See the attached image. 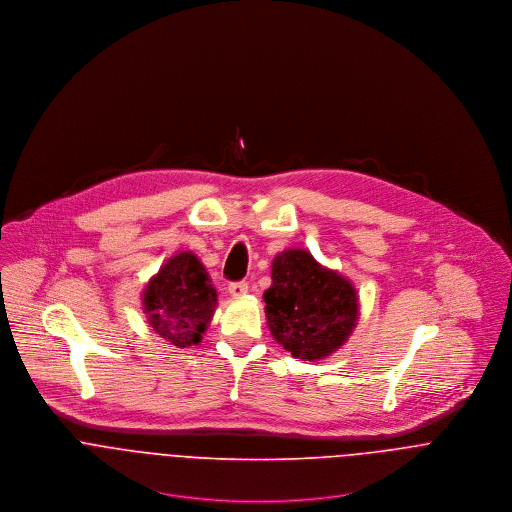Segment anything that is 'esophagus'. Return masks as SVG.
<instances>
[{"label":"esophagus","instance_id":"34e87169","mask_svg":"<svg viewBox=\"0 0 512 512\" xmlns=\"http://www.w3.org/2000/svg\"><path fill=\"white\" fill-rule=\"evenodd\" d=\"M228 293L232 297H242V295L248 293V284L246 282H234V284L228 286Z\"/></svg>","mask_w":512,"mask_h":512}]
</instances>
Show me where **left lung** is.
<instances>
[{
	"label": "left lung",
	"instance_id": "left-lung-1",
	"mask_svg": "<svg viewBox=\"0 0 512 512\" xmlns=\"http://www.w3.org/2000/svg\"><path fill=\"white\" fill-rule=\"evenodd\" d=\"M264 301L272 337L303 361H321L341 349L359 321L353 282L321 266L303 248L274 258L272 286Z\"/></svg>",
	"mask_w": 512,
	"mask_h": 512
}]
</instances>
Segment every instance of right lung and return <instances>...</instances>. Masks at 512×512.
<instances>
[{"label":"right lung","instance_id":"right-lung-1","mask_svg":"<svg viewBox=\"0 0 512 512\" xmlns=\"http://www.w3.org/2000/svg\"><path fill=\"white\" fill-rule=\"evenodd\" d=\"M142 303L151 329L173 347L187 349L201 343L219 299L201 260L179 252L147 282Z\"/></svg>","mask_w":512,"mask_h":512}]
</instances>
